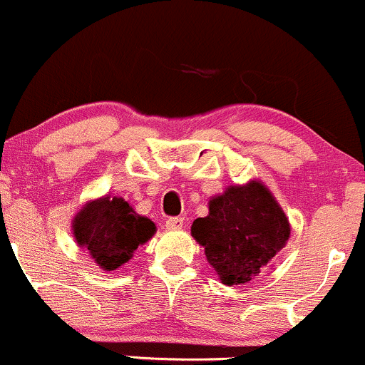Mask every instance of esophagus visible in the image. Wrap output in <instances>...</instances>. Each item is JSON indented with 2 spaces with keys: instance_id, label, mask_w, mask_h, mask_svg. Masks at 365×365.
Segmentation results:
<instances>
[{
  "instance_id": "obj_1",
  "label": "esophagus",
  "mask_w": 365,
  "mask_h": 365,
  "mask_svg": "<svg viewBox=\"0 0 365 365\" xmlns=\"http://www.w3.org/2000/svg\"><path fill=\"white\" fill-rule=\"evenodd\" d=\"M182 225H184V217L181 216L168 217V220L165 221V227H167L168 230H178V228H182Z\"/></svg>"
}]
</instances>
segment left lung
I'll return each mask as SVG.
<instances>
[{"mask_svg":"<svg viewBox=\"0 0 365 365\" xmlns=\"http://www.w3.org/2000/svg\"><path fill=\"white\" fill-rule=\"evenodd\" d=\"M191 235L221 283L232 287L253 279L283 250L290 223L269 187L250 181L210 198L209 214L193 221Z\"/></svg>","mask_w":365,"mask_h":365,"instance_id":"8db88e82","label":"left lung"}]
</instances>
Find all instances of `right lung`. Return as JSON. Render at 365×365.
Segmentation results:
<instances>
[{"label":"right lung","instance_id":"1","mask_svg":"<svg viewBox=\"0 0 365 365\" xmlns=\"http://www.w3.org/2000/svg\"><path fill=\"white\" fill-rule=\"evenodd\" d=\"M73 237L86 247L95 264L103 270H118L125 265L140 244L155 235L156 225L140 216L121 197L89 200L73 217Z\"/></svg>","mask_w":365,"mask_h":365}]
</instances>
